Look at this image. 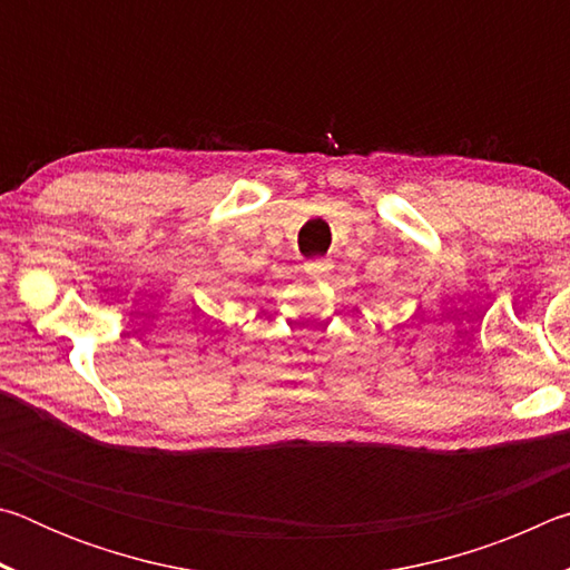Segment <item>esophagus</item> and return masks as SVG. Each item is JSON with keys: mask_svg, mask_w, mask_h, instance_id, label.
Here are the masks:
<instances>
[{"mask_svg": "<svg viewBox=\"0 0 570 570\" xmlns=\"http://www.w3.org/2000/svg\"><path fill=\"white\" fill-rule=\"evenodd\" d=\"M304 272L312 276H326L332 272V262L330 258H312V262L304 264Z\"/></svg>", "mask_w": 570, "mask_h": 570, "instance_id": "obj_1", "label": "esophagus"}]
</instances>
